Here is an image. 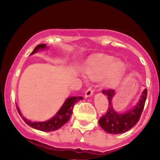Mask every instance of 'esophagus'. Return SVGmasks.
I'll list each match as a JSON object with an SVG mask.
<instances>
[{"instance_id":"obj_1","label":"esophagus","mask_w":160,"mask_h":160,"mask_svg":"<svg viewBox=\"0 0 160 160\" xmlns=\"http://www.w3.org/2000/svg\"><path fill=\"white\" fill-rule=\"evenodd\" d=\"M93 93H94L93 89H92V88H89V89H88L85 92V98H89V97H91L92 95H93Z\"/></svg>"}]
</instances>
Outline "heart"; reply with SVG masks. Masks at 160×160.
Instances as JSON below:
<instances>
[{"label": "heart", "mask_w": 160, "mask_h": 160, "mask_svg": "<svg viewBox=\"0 0 160 160\" xmlns=\"http://www.w3.org/2000/svg\"><path fill=\"white\" fill-rule=\"evenodd\" d=\"M126 65L114 56H102L88 62L86 73L92 80L102 79V85L108 89L118 86L124 78Z\"/></svg>", "instance_id": "1"}]
</instances>
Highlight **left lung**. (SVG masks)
Here are the masks:
<instances>
[{
    "label": "left lung",
    "instance_id": "8db88e82",
    "mask_svg": "<svg viewBox=\"0 0 160 160\" xmlns=\"http://www.w3.org/2000/svg\"><path fill=\"white\" fill-rule=\"evenodd\" d=\"M102 93L107 95L109 101V108L107 113L101 117L98 120V123L106 132L114 135L124 133L132 128L138 122L146 102L148 93L147 89H144L141 92L136 104L123 113H118L113 107L112 101L116 95L114 90H103Z\"/></svg>",
    "mask_w": 160,
    "mask_h": 160
}]
</instances>
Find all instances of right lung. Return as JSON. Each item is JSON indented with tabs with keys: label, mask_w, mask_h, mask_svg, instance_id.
Wrapping results in <instances>:
<instances>
[{
	"label": "right lung",
	"mask_w": 160,
	"mask_h": 160,
	"mask_svg": "<svg viewBox=\"0 0 160 160\" xmlns=\"http://www.w3.org/2000/svg\"><path fill=\"white\" fill-rule=\"evenodd\" d=\"M48 49V47L47 45L43 43V44H39L34 48V51L31 53V55H34L38 51L44 50V49ZM83 98L82 96H72V97H68L65 99V102L58 110V112L55 114L52 118L47 121H43V122H36V121H31L28 119L25 118L24 116L22 114L21 111L19 110V107L16 105L18 112H19V115L21 116L22 120L25 121V123H27L29 126L32 128H35V129L40 130V131L43 132H51L55 131V130L61 128L63 125H65L68 121L69 120L70 117L72 114L73 108H74V104L78 102L80 100H82Z\"/></svg>",
	"instance_id": "right-lung-1"
}]
</instances>
